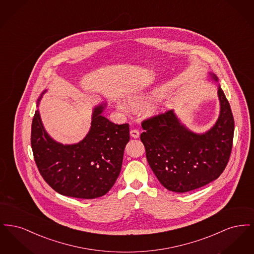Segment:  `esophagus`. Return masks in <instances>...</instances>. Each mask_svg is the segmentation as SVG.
I'll use <instances>...</instances> for the list:
<instances>
[{
	"instance_id": "esophagus-1",
	"label": "esophagus",
	"mask_w": 254,
	"mask_h": 254,
	"mask_svg": "<svg viewBox=\"0 0 254 254\" xmlns=\"http://www.w3.org/2000/svg\"><path fill=\"white\" fill-rule=\"evenodd\" d=\"M130 136L132 138H138L140 136V132L137 129H131L130 130Z\"/></svg>"
}]
</instances>
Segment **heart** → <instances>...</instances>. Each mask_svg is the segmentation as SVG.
I'll return each instance as SVG.
<instances>
[{
	"label": "heart",
	"instance_id": "heart-1",
	"mask_svg": "<svg viewBox=\"0 0 254 254\" xmlns=\"http://www.w3.org/2000/svg\"><path fill=\"white\" fill-rule=\"evenodd\" d=\"M144 103H145V101H144V99H142V98H135L134 100L132 101V105L133 107H136V108H138V107H142L143 105H144ZM119 108L120 109H123V110H129V106L128 105H127L126 103H121V104H119Z\"/></svg>",
	"mask_w": 254,
	"mask_h": 254
}]
</instances>
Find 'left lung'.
<instances>
[{"instance_id":"1","label":"left lung","mask_w":254,"mask_h":254,"mask_svg":"<svg viewBox=\"0 0 254 254\" xmlns=\"http://www.w3.org/2000/svg\"><path fill=\"white\" fill-rule=\"evenodd\" d=\"M218 81L217 77L211 74ZM221 110L207 132L196 134L168 110L142 122L140 138L148 165L169 190L187 192L216 180L226 169L232 149L234 119L230 103L219 86Z\"/></svg>"}]
</instances>
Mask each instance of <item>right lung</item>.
<instances>
[{"label":"right lung","instance_id":"obj_1","mask_svg":"<svg viewBox=\"0 0 254 254\" xmlns=\"http://www.w3.org/2000/svg\"><path fill=\"white\" fill-rule=\"evenodd\" d=\"M104 107L94 109L89 132L74 145L52 140L35 111L31 127L33 156L42 177L58 193L94 199L108 193L117 180L129 141V125H116L102 116Z\"/></svg>","mask_w":254,"mask_h":254}]
</instances>
